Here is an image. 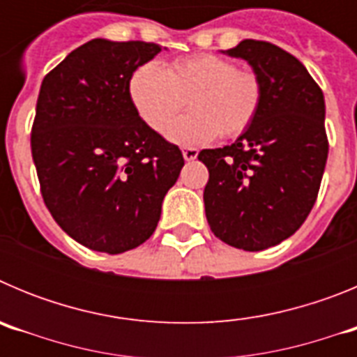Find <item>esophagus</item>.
I'll return each instance as SVG.
<instances>
[{"mask_svg": "<svg viewBox=\"0 0 357 357\" xmlns=\"http://www.w3.org/2000/svg\"><path fill=\"white\" fill-rule=\"evenodd\" d=\"M182 155H184L185 160H195L198 157V150L197 148H184Z\"/></svg>", "mask_w": 357, "mask_h": 357, "instance_id": "esophagus-1", "label": "esophagus"}]
</instances>
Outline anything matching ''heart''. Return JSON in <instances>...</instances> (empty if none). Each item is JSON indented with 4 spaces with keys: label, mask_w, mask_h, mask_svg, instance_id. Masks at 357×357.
<instances>
[{
    "label": "heart",
    "mask_w": 357,
    "mask_h": 357,
    "mask_svg": "<svg viewBox=\"0 0 357 357\" xmlns=\"http://www.w3.org/2000/svg\"><path fill=\"white\" fill-rule=\"evenodd\" d=\"M261 80L250 69L213 53L175 59L166 66L146 62L128 78V98L146 127L162 134L188 98L192 112L174 122L168 139L182 146L211 143L222 134L238 137L261 107Z\"/></svg>",
    "instance_id": "obj_1"
}]
</instances>
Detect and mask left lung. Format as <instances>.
Returning a JSON list of instances; mask_svg holds the SVG:
<instances>
[{
	"label": "left lung",
	"instance_id": "8db88e82",
	"mask_svg": "<svg viewBox=\"0 0 357 357\" xmlns=\"http://www.w3.org/2000/svg\"><path fill=\"white\" fill-rule=\"evenodd\" d=\"M223 53L252 66L263 96L236 143L198 153L209 169L206 216L218 239L259 252L295 234L317 202L329 153L326 103L304 64L275 44L245 39Z\"/></svg>",
	"mask_w": 357,
	"mask_h": 357
}]
</instances>
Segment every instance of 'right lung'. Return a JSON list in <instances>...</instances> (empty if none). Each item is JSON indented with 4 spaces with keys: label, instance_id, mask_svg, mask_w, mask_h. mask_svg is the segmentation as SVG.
<instances>
[{
    "label": "right lung",
    "instance_id": "right-lung-1",
    "mask_svg": "<svg viewBox=\"0 0 357 357\" xmlns=\"http://www.w3.org/2000/svg\"><path fill=\"white\" fill-rule=\"evenodd\" d=\"M159 52L143 40L93 39L40 85L31 125L40 195L59 227L91 250L143 245L184 166L181 148L146 127L128 98L134 69Z\"/></svg>",
    "mask_w": 357,
    "mask_h": 357
}]
</instances>
